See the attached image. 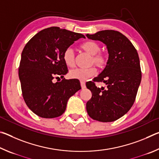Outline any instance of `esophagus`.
Segmentation results:
<instances>
[{
    "mask_svg": "<svg viewBox=\"0 0 159 159\" xmlns=\"http://www.w3.org/2000/svg\"><path fill=\"white\" fill-rule=\"evenodd\" d=\"M80 85H81L82 89H84V88H85V83L84 81H80Z\"/></svg>",
    "mask_w": 159,
    "mask_h": 159,
    "instance_id": "34e87169",
    "label": "esophagus"
}]
</instances>
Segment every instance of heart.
Listing matches in <instances>:
<instances>
[{"label": "heart", "mask_w": 159, "mask_h": 159, "mask_svg": "<svg viewBox=\"0 0 159 159\" xmlns=\"http://www.w3.org/2000/svg\"><path fill=\"white\" fill-rule=\"evenodd\" d=\"M80 48L90 55H92L90 60L91 64H94L99 69L103 68L107 62L106 56L104 53L100 52V45L93 41L85 42L80 45ZM63 60L66 66L73 67L75 64V55L71 48H67L64 50L62 55ZM95 67L90 66L88 68H76L69 71V77L74 79L85 80L88 78L93 76L95 74Z\"/></svg>", "instance_id": "1"}]
</instances>
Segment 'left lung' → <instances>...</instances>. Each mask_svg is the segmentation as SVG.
<instances>
[{
	"instance_id": "left-lung-1",
	"label": "left lung",
	"mask_w": 159,
	"mask_h": 159,
	"mask_svg": "<svg viewBox=\"0 0 159 159\" xmlns=\"http://www.w3.org/2000/svg\"><path fill=\"white\" fill-rule=\"evenodd\" d=\"M86 36L103 43L109 52L104 69L93 81L86 83L92 93L86 109L94 120L114 121L125 115L135 100L142 79L138 53L128 38L117 31L104 30ZM95 82H103L106 87H97Z\"/></svg>"
}]
</instances>
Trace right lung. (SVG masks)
Segmentation results:
<instances>
[{
    "mask_svg": "<svg viewBox=\"0 0 159 159\" xmlns=\"http://www.w3.org/2000/svg\"><path fill=\"white\" fill-rule=\"evenodd\" d=\"M80 38L85 36L52 26L39 31L23 49L19 68L21 92L26 105L39 116H60L68 99L81 89L79 80L64 78L68 69L62 57L64 50ZM59 75L63 79L54 84L52 79Z\"/></svg>",
    "mask_w": 159,
    "mask_h": 159,
    "instance_id": "1",
    "label": "right lung"
}]
</instances>
